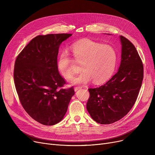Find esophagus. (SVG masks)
Here are the masks:
<instances>
[{"instance_id":"esophagus-1","label":"esophagus","mask_w":155,"mask_h":155,"mask_svg":"<svg viewBox=\"0 0 155 155\" xmlns=\"http://www.w3.org/2000/svg\"><path fill=\"white\" fill-rule=\"evenodd\" d=\"M80 88H82V87H75L74 90H75V91L76 92V91H77L78 90H79V89H80Z\"/></svg>"}]
</instances>
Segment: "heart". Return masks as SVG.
Returning a JSON list of instances; mask_svg holds the SVG:
<instances>
[{
	"mask_svg": "<svg viewBox=\"0 0 155 155\" xmlns=\"http://www.w3.org/2000/svg\"><path fill=\"white\" fill-rule=\"evenodd\" d=\"M71 52L75 60L81 64L82 73L73 77L70 82L73 85L85 84L93 79L95 84L107 81L112 75L117 62V54L112 46L84 39L74 44ZM74 61L67 51L59 54L57 67L61 74L69 78L73 74Z\"/></svg>",
	"mask_w": 155,
	"mask_h": 155,
	"instance_id": "obj_1",
	"label": "heart"
}]
</instances>
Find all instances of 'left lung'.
<instances>
[{"instance_id":"obj_1","label":"left lung","mask_w":155,"mask_h":155,"mask_svg":"<svg viewBox=\"0 0 155 155\" xmlns=\"http://www.w3.org/2000/svg\"><path fill=\"white\" fill-rule=\"evenodd\" d=\"M122 45L118 71L107 82L88 88L87 109L101 124L115 123L124 117L134 105L142 85L143 64L135 46L127 38L119 37Z\"/></svg>"}]
</instances>
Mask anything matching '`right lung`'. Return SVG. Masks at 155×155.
I'll return each instance as SVG.
<instances>
[{"mask_svg":"<svg viewBox=\"0 0 155 155\" xmlns=\"http://www.w3.org/2000/svg\"><path fill=\"white\" fill-rule=\"evenodd\" d=\"M71 35H39L25 46L15 61L14 80L21 104L32 119L43 125L60 122L75 94L73 87L60 88L66 82L57 67L60 45Z\"/></svg>","mask_w":155,"mask_h":155,"instance_id":"obj_1","label":"right lung"}]
</instances>
